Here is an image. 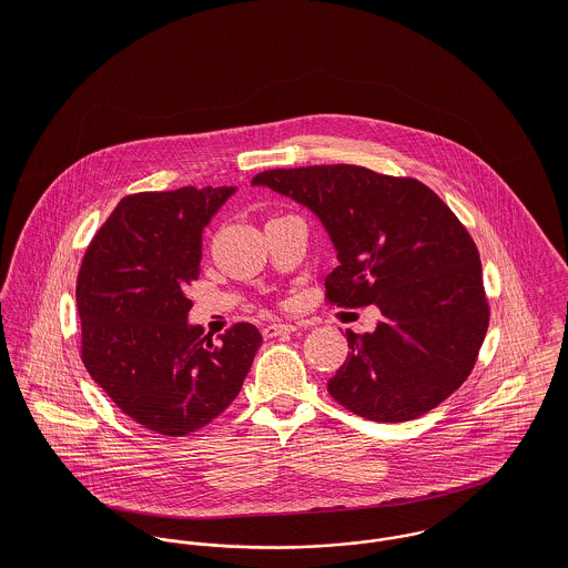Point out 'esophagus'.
I'll list each match as a JSON object with an SVG mask.
<instances>
[{
	"label": "esophagus",
	"instance_id": "1",
	"mask_svg": "<svg viewBox=\"0 0 568 568\" xmlns=\"http://www.w3.org/2000/svg\"><path fill=\"white\" fill-rule=\"evenodd\" d=\"M297 327L291 324H268L262 327V336L264 338H275V336H284V334H291L295 332Z\"/></svg>",
	"mask_w": 568,
	"mask_h": 568
}]
</instances>
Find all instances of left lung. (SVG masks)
Returning <instances> with one entry per match:
<instances>
[{
    "label": "left lung",
    "instance_id": "obj_1",
    "mask_svg": "<svg viewBox=\"0 0 568 568\" xmlns=\"http://www.w3.org/2000/svg\"><path fill=\"white\" fill-rule=\"evenodd\" d=\"M255 185L308 205L336 246L325 302L376 304L374 332L347 329V358L329 396L374 422L415 419L470 376L489 324L477 244L422 181L332 163L273 168Z\"/></svg>",
    "mask_w": 568,
    "mask_h": 568
}]
</instances>
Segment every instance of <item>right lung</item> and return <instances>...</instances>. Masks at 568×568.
<instances>
[{
	"label": "right lung",
	"instance_id": "right-lung-1",
	"mask_svg": "<svg viewBox=\"0 0 568 568\" xmlns=\"http://www.w3.org/2000/svg\"><path fill=\"white\" fill-rule=\"evenodd\" d=\"M232 192L129 194L82 255V363L122 413L165 437L190 435L232 405L262 345L255 325L234 324L219 343L187 325L203 227Z\"/></svg>",
	"mask_w": 568,
	"mask_h": 568
}]
</instances>
